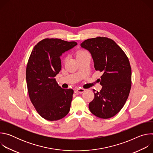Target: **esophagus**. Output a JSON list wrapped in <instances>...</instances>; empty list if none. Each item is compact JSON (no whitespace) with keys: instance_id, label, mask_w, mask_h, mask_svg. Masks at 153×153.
Listing matches in <instances>:
<instances>
[{"instance_id":"1","label":"esophagus","mask_w":153,"mask_h":153,"mask_svg":"<svg viewBox=\"0 0 153 153\" xmlns=\"http://www.w3.org/2000/svg\"><path fill=\"white\" fill-rule=\"evenodd\" d=\"M85 91V89H83V88H77V90H76V91L77 92V93H83L84 91Z\"/></svg>"}]
</instances>
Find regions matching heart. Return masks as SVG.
<instances>
[{
	"label": "heart",
	"instance_id": "obj_1",
	"mask_svg": "<svg viewBox=\"0 0 153 153\" xmlns=\"http://www.w3.org/2000/svg\"><path fill=\"white\" fill-rule=\"evenodd\" d=\"M87 53V52H86V51H78V52L77 53V54H76V57H78V56H80V55H82V54H85V53Z\"/></svg>",
	"mask_w": 153,
	"mask_h": 153
}]
</instances>
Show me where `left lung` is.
Masks as SVG:
<instances>
[{"label": "left lung", "mask_w": 153, "mask_h": 153, "mask_svg": "<svg viewBox=\"0 0 153 153\" xmlns=\"http://www.w3.org/2000/svg\"><path fill=\"white\" fill-rule=\"evenodd\" d=\"M80 46L91 53L96 71L102 73L101 90L89 103L91 113L101 119L117 114L124 106L131 86V68L128 57L112 39L104 37L88 39Z\"/></svg>", "instance_id": "left-lung-1"}]
</instances>
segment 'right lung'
I'll use <instances>...</instances> for the list:
<instances>
[{"label": "right lung", "mask_w": 153, "mask_h": 153, "mask_svg": "<svg viewBox=\"0 0 153 153\" xmlns=\"http://www.w3.org/2000/svg\"><path fill=\"white\" fill-rule=\"evenodd\" d=\"M77 43L59 39H45L34 47L27 66L26 80L31 103L47 120H58L69 113L74 91L63 89L57 83L60 56Z\"/></svg>", "instance_id": "1"}]
</instances>
